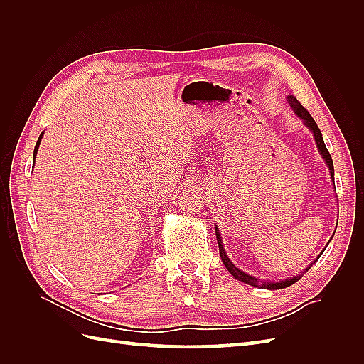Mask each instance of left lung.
Instances as JSON below:
<instances>
[{
    "mask_svg": "<svg viewBox=\"0 0 364 364\" xmlns=\"http://www.w3.org/2000/svg\"><path fill=\"white\" fill-rule=\"evenodd\" d=\"M289 103H290V106L294 109L296 115L301 117V118L304 119L305 126L311 129V132L314 134L316 144H317V147H318V151H321V155H322L323 159L326 161L328 167H329V171H331V178H333V181H334V164H333L331 155H329V151H328V149H326V146H325V142H323V138H322V134H321V129L317 127L316 121L313 119V117L310 115V112H308L306 109H305L299 102H297L293 95L289 97ZM215 235H217V241H218L220 257H222V261H223V264L226 266V269L229 270V273L232 274V277H234L235 279H238V281H241V282H245V284H249V285H253V287H262V289H269V290H279V289L290 287L291 284H294L296 281H299L301 274H299V277H294V278H290V279H284V281H277V282H273V281H262V282H261L259 279L250 277V274H247V273H245V272H241L240 269H237V267L234 266L232 262H230V259H229L228 255H226V252L223 250L222 237H220V234H218L217 226H215ZM318 257H321V255H318ZM318 257H317V258H318Z\"/></svg>",
    "mask_w": 364,
    "mask_h": 364,
    "instance_id": "8db88e82",
    "label": "left lung"
}]
</instances>
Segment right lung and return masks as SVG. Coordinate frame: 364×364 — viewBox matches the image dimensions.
<instances>
[{
  "instance_id": "1",
  "label": "right lung",
  "mask_w": 364,
  "mask_h": 364,
  "mask_svg": "<svg viewBox=\"0 0 364 364\" xmlns=\"http://www.w3.org/2000/svg\"><path fill=\"white\" fill-rule=\"evenodd\" d=\"M41 139H42V134H41V136H39V139H38V142H36V147H35V153H33V158L36 156V153H38V147H39V144H41Z\"/></svg>"
}]
</instances>
